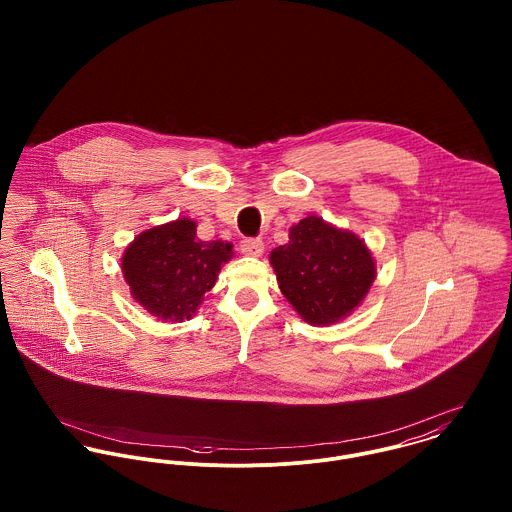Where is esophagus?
Listing matches in <instances>:
<instances>
[{"label":"esophagus","mask_w":512,"mask_h":512,"mask_svg":"<svg viewBox=\"0 0 512 512\" xmlns=\"http://www.w3.org/2000/svg\"><path fill=\"white\" fill-rule=\"evenodd\" d=\"M240 252L246 256H262L264 242L262 238H244L240 240Z\"/></svg>","instance_id":"esophagus-1"}]
</instances>
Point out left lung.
Returning a JSON list of instances; mask_svg holds the SVG:
<instances>
[{
	"mask_svg": "<svg viewBox=\"0 0 512 512\" xmlns=\"http://www.w3.org/2000/svg\"><path fill=\"white\" fill-rule=\"evenodd\" d=\"M280 290L313 325L337 323L365 297L374 260L361 238L317 217L290 228V242L270 254Z\"/></svg>",
	"mask_w": 512,
	"mask_h": 512,
	"instance_id": "1",
	"label": "left lung"
}]
</instances>
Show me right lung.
I'll return each mask as SVG.
<instances>
[{
  "instance_id": "add662e5",
  "label": "right lung",
  "mask_w": 512,
  "mask_h": 512,
  "mask_svg": "<svg viewBox=\"0 0 512 512\" xmlns=\"http://www.w3.org/2000/svg\"><path fill=\"white\" fill-rule=\"evenodd\" d=\"M232 258V246L197 236V224L181 219L140 234L122 258L132 295L163 321L191 319Z\"/></svg>"
}]
</instances>
